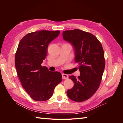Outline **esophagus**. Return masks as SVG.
Returning a JSON list of instances; mask_svg holds the SVG:
<instances>
[{"instance_id": "34e87169", "label": "esophagus", "mask_w": 123, "mask_h": 123, "mask_svg": "<svg viewBox=\"0 0 123 123\" xmlns=\"http://www.w3.org/2000/svg\"><path fill=\"white\" fill-rule=\"evenodd\" d=\"M68 75L67 74H62V78L63 79H65V80H67L68 79Z\"/></svg>"}]
</instances>
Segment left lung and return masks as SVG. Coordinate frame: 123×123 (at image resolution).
<instances>
[{
  "label": "left lung",
  "instance_id": "left-lung-1",
  "mask_svg": "<svg viewBox=\"0 0 123 123\" xmlns=\"http://www.w3.org/2000/svg\"><path fill=\"white\" fill-rule=\"evenodd\" d=\"M62 36L73 46L75 61L80 72L77 78L69 77L74 85L67 94L74 102L85 101L95 93L101 82L105 67L103 47L94 35L80 30L65 31Z\"/></svg>",
  "mask_w": 123,
  "mask_h": 123
}]
</instances>
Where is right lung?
I'll return each instance as SVG.
<instances>
[{
    "instance_id": "right-lung-1",
    "label": "right lung",
    "mask_w": 123,
    "mask_h": 123,
    "mask_svg": "<svg viewBox=\"0 0 123 123\" xmlns=\"http://www.w3.org/2000/svg\"><path fill=\"white\" fill-rule=\"evenodd\" d=\"M59 31L42 30L28 33L18 46L15 65L22 86L36 101L43 102L53 95L62 81V74L42 66L49 44L58 36Z\"/></svg>"
}]
</instances>
